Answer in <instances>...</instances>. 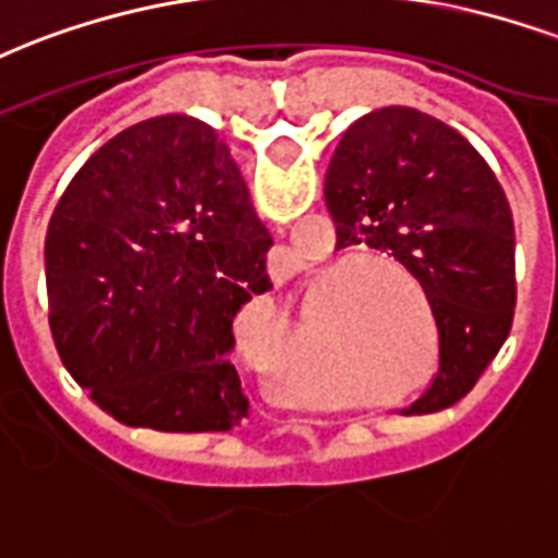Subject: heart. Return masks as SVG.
Here are the masks:
<instances>
[{"mask_svg": "<svg viewBox=\"0 0 558 558\" xmlns=\"http://www.w3.org/2000/svg\"><path fill=\"white\" fill-rule=\"evenodd\" d=\"M374 275L407 280L410 275L395 266H351L342 275L325 280L310 295V316L318 342L333 348L351 372V383L363 392H395L427 363V336L418 316L401 289L389 280H368ZM364 283L360 284L359 280ZM318 280V278H316ZM355 287L351 288L350 283ZM336 286L345 290L335 293ZM332 291L333 296L326 292ZM421 304L427 307L424 295ZM304 401L336 403L339 398L322 389H304Z\"/></svg>", "mask_w": 558, "mask_h": 558, "instance_id": "obj_1", "label": "heart"}]
</instances>
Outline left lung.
Listing matches in <instances>:
<instances>
[{"instance_id":"obj_1","label":"left lung","mask_w":558,"mask_h":558,"mask_svg":"<svg viewBox=\"0 0 558 558\" xmlns=\"http://www.w3.org/2000/svg\"><path fill=\"white\" fill-rule=\"evenodd\" d=\"M336 248L389 254L421 287L439 330V372L412 412L457 403L515 316V228L504 186L459 131L415 108L348 125L325 175Z\"/></svg>"}]
</instances>
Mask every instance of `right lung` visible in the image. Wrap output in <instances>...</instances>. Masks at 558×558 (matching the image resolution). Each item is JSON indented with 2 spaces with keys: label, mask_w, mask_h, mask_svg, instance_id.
Returning a JSON list of instances; mask_svg holds the SVG:
<instances>
[{
  "label": "right lung",
  "mask_w": 558,
  "mask_h": 558,
  "mask_svg": "<svg viewBox=\"0 0 558 558\" xmlns=\"http://www.w3.org/2000/svg\"><path fill=\"white\" fill-rule=\"evenodd\" d=\"M271 236L231 151L181 113L125 128L81 166L46 233L49 327L90 401L131 427L248 418L233 318L271 289Z\"/></svg>",
  "instance_id": "right-lung-1"
}]
</instances>
